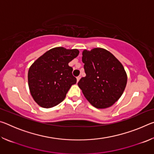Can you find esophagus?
Returning <instances> with one entry per match:
<instances>
[{
    "instance_id": "34e87169",
    "label": "esophagus",
    "mask_w": 154,
    "mask_h": 154,
    "mask_svg": "<svg viewBox=\"0 0 154 154\" xmlns=\"http://www.w3.org/2000/svg\"><path fill=\"white\" fill-rule=\"evenodd\" d=\"M80 79H81V76H78V77H77V82H79Z\"/></svg>"
}]
</instances>
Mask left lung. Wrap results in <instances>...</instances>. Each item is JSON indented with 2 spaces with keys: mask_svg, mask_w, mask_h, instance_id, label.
<instances>
[{
  "mask_svg": "<svg viewBox=\"0 0 154 154\" xmlns=\"http://www.w3.org/2000/svg\"><path fill=\"white\" fill-rule=\"evenodd\" d=\"M85 77L78 85L87 100L98 109L113 105L122 95L127 83L124 66L110 52L102 48L83 51Z\"/></svg>",
  "mask_w": 154,
  "mask_h": 154,
  "instance_id": "obj_1",
  "label": "left lung"
}]
</instances>
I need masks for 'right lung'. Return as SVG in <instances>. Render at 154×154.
<instances>
[{
    "label": "right lung",
    "mask_w": 154,
    "mask_h": 154,
    "mask_svg": "<svg viewBox=\"0 0 154 154\" xmlns=\"http://www.w3.org/2000/svg\"><path fill=\"white\" fill-rule=\"evenodd\" d=\"M79 53L76 49L53 48L31 65L28 73V86L38 105L51 108L64 100L71 85L77 83L69 63Z\"/></svg>",
    "instance_id": "1"
}]
</instances>
